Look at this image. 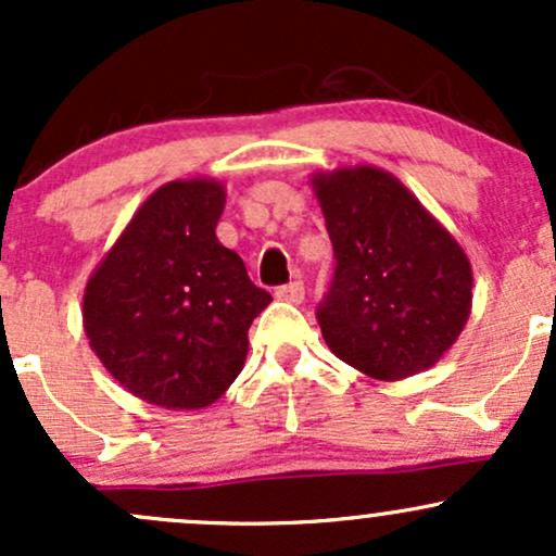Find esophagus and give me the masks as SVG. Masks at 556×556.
Wrapping results in <instances>:
<instances>
[{"mask_svg": "<svg viewBox=\"0 0 556 556\" xmlns=\"http://www.w3.org/2000/svg\"><path fill=\"white\" fill-rule=\"evenodd\" d=\"M274 295H277L279 300H285V303H303V298H305V287H303V282H290V285H282V287H277V292H274Z\"/></svg>", "mask_w": 556, "mask_h": 556, "instance_id": "esophagus-1", "label": "esophagus"}]
</instances>
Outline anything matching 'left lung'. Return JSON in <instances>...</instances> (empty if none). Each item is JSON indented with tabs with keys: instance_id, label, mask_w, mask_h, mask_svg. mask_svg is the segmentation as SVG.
<instances>
[{
	"instance_id": "left-lung-1",
	"label": "left lung",
	"mask_w": 556,
	"mask_h": 556,
	"mask_svg": "<svg viewBox=\"0 0 556 556\" xmlns=\"http://www.w3.org/2000/svg\"><path fill=\"white\" fill-rule=\"evenodd\" d=\"M314 190L337 261L316 308L329 350L381 381L431 368L470 316L463 248L384 169L327 172Z\"/></svg>"
}]
</instances>
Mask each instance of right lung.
Returning a JSON list of instances; mask_svg holds the SVG:
<instances>
[{
    "label": "right lung",
    "mask_w": 556,
    "mask_h": 556,
    "mask_svg": "<svg viewBox=\"0 0 556 556\" xmlns=\"http://www.w3.org/2000/svg\"><path fill=\"white\" fill-rule=\"evenodd\" d=\"M225 188L162 185L114 242L83 295V327L104 368L167 410L212 405L238 379L248 329L271 295L216 240Z\"/></svg>",
    "instance_id": "right-lung-1"
}]
</instances>
